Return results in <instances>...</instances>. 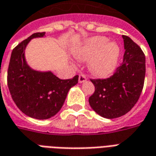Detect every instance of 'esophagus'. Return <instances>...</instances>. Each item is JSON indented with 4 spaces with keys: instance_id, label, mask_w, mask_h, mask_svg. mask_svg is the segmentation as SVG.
I'll return each mask as SVG.
<instances>
[{
    "instance_id": "34e87169",
    "label": "esophagus",
    "mask_w": 156,
    "mask_h": 156,
    "mask_svg": "<svg viewBox=\"0 0 156 156\" xmlns=\"http://www.w3.org/2000/svg\"><path fill=\"white\" fill-rule=\"evenodd\" d=\"M86 81H87V78H86V76H85L84 74L79 75V78H78V83H84V82Z\"/></svg>"
}]
</instances>
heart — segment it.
I'll use <instances>...</instances> for the list:
<instances>
[{
  "label": "heart",
  "instance_id": "1",
  "mask_svg": "<svg viewBox=\"0 0 156 156\" xmlns=\"http://www.w3.org/2000/svg\"><path fill=\"white\" fill-rule=\"evenodd\" d=\"M120 55L119 47L109 42L105 37H94L88 39L77 48L74 56L80 61H89V70L98 78L111 76L117 68Z\"/></svg>",
  "mask_w": 156,
  "mask_h": 156
}]
</instances>
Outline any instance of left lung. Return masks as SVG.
I'll return each mask as SVG.
<instances>
[{
  "instance_id": "1",
  "label": "left lung",
  "mask_w": 156,
  "mask_h": 156,
  "mask_svg": "<svg viewBox=\"0 0 156 156\" xmlns=\"http://www.w3.org/2000/svg\"><path fill=\"white\" fill-rule=\"evenodd\" d=\"M124 39L123 62L113 76L106 79H91L95 87L88 102L98 115L115 119L130 111L144 87L145 57L140 48L127 36Z\"/></svg>"
}]
</instances>
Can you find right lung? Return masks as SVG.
Masks as SVG:
<instances>
[{
	"label": "right lung",
	"instance_id": "obj_1",
	"mask_svg": "<svg viewBox=\"0 0 156 156\" xmlns=\"http://www.w3.org/2000/svg\"><path fill=\"white\" fill-rule=\"evenodd\" d=\"M43 37L45 32H37L19 43L12 51L7 72V84L13 101L23 114L37 119H48L57 115L69 89L78 81V75L63 80L51 71H37L27 64V46L32 39Z\"/></svg>",
	"mask_w": 156,
	"mask_h": 156
}]
</instances>
